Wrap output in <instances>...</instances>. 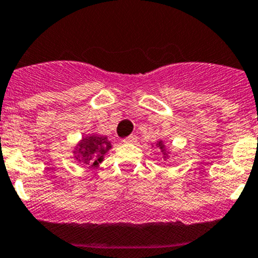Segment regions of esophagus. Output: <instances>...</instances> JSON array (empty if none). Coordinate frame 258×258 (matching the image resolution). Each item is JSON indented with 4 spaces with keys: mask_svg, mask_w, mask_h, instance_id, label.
<instances>
[{
    "mask_svg": "<svg viewBox=\"0 0 258 258\" xmlns=\"http://www.w3.org/2000/svg\"><path fill=\"white\" fill-rule=\"evenodd\" d=\"M135 140H137V137H135V135H129V137L125 138L123 142L124 143H135Z\"/></svg>",
    "mask_w": 258,
    "mask_h": 258,
    "instance_id": "obj_1",
    "label": "esophagus"
}]
</instances>
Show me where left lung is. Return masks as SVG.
Masks as SVG:
<instances>
[{
    "label": "left lung",
    "instance_id": "1",
    "mask_svg": "<svg viewBox=\"0 0 258 258\" xmlns=\"http://www.w3.org/2000/svg\"><path fill=\"white\" fill-rule=\"evenodd\" d=\"M155 148H157L158 150H160V153L163 154V159L167 160L168 158H169L170 148H169V145H168L167 143L164 142V140H163V139L157 140V143H155ZM173 155H174V154H173Z\"/></svg>",
    "mask_w": 258,
    "mask_h": 258
}]
</instances>
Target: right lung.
Wrapping results in <instances>:
<instances>
[{"instance_id": "1", "label": "right lung", "mask_w": 258, "mask_h": 258, "mask_svg": "<svg viewBox=\"0 0 258 258\" xmlns=\"http://www.w3.org/2000/svg\"><path fill=\"white\" fill-rule=\"evenodd\" d=\"M111 148L113 145L109 142L108 137L100 135L98 133H91V134L84 135L76 143L71 154L74 159H76L83 165L90 169H96L104 162L105 154Z\"/></svg>"}]
</instances>
